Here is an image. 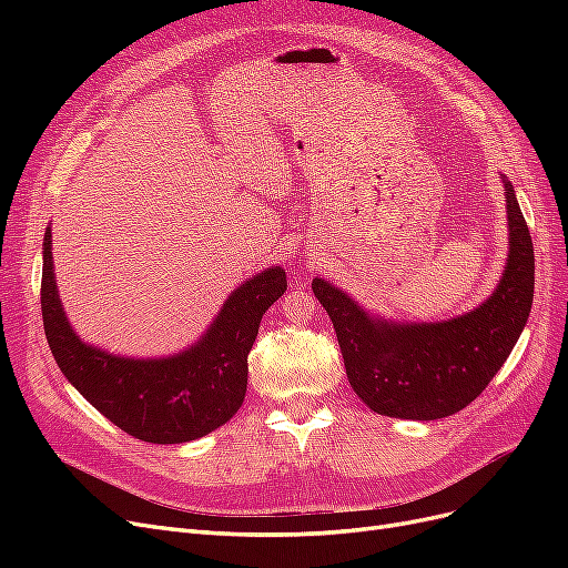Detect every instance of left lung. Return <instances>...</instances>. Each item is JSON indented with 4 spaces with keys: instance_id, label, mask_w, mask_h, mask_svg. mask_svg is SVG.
Listing matches in <instances>:
<instances>
[{
    "instance_id": "8db88e82",
    "label": "left lung",
    "mask_w": 568,
    "mask_h": 568,
    "mask_svg": "<svg viewBox=\"0 0 568 568\" xmlns=\"http://www.w3.org/2000/svg\"><path fill=\"white\" fill-rule=\"evenodd\" d=\"M507 209V263L493 294L474 311L438 322L393 320L367 311L324 277L313 291L334 322L357 398L376 415L432 422L478 398L505 365L528 322L536 257L511 182L500 175Z\"/></svg>"
}]
</instances>
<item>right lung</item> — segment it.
I'll return each instance as SVG.
<instances>
[{"label": "right lung", "instance_id": "add662e5", "mask_svg": "<svg viewBox=\"0 0 568 568\" xmlns=\"http://www.w3.org/2000/svg\"><path fill=\"white\" fill-rule=\"evenodd\" d=\"M284 291V267H265L232 291L186 348L161 357L115 355L80 338L68 322L51 255V222L44 230L42 320L51 355L84 400L146 443L196 440L236 415L246 395L257 326Z\"/></svg>", "mask_w": 568, "mask_h": 568}]
</instances>
